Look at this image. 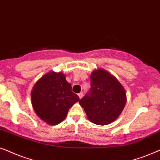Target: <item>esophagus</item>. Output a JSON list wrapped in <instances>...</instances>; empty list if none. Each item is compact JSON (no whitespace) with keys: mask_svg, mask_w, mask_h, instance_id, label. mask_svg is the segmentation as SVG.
<instances>
[{"mask_svg":"<svg viewBox=\"0 0 160 160\" xmlns=\"http://www.w3.org/2000/svg\"><path fill=\"white\" fill-rule=\"evenodd\" d=\"M82 96H83V93H82V92L78 93V97H79V98H80V99H82Z\"/></svg>","mask_w":160,"mask_h":160,"instance_id":"obj_1","label":"esophagus"}]
</instances>
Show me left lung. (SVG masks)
<instances>
[{"mask_svg":"<svg viewBox=\"0 0 160 160\" xmlns=\"http://www.w3.org/2000/svg\"><path fill=\"white\" fill-rule=\"evenodd\" d=\"M90 93L80 100L88 119L98 125L109 124L120 116L127 102V93L116 77L103 69L91 74Z\"/></svg>","mask_w":160,"mask_h":160,"instance_id":"1","label":"left lung"}]
</instances>
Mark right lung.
I'll use <instances>...</instances> for the list:
<instances>
[{
    "instance_id": "right-lung-1",
    "label": "right lung",
    "mask_w": 160,
    "mask_h": 160,
    "mask_svg": "<svg viewBox=\"0 0 160 160\" xmlns=\"http://www.w3.org/2000/svg\"><path fill=\"white\" fill-rule=\"evenodd\" d=\"M80 98L62 72H49L39 79L31 91V104L36 114L50 125L64 120L69 108Z\"/></svg>"
}]
</instances>
